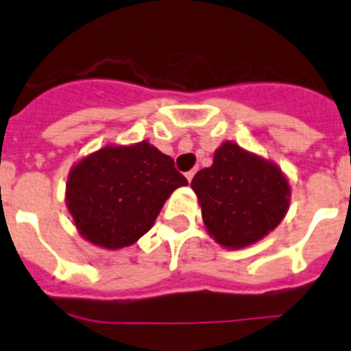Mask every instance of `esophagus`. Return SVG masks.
<instances>
[{
    "mask_svg": "<svg viewBox=\"0 0 351 351\" xmlns=\"http://www.w3.org/2000/svg\"><path fill=\"white\" fill-rule=\"evenodd\" d=\"M193 176H195V170H190V172H186V179H188V181L191 182V179H193Z\"/></svg>",
    "mask_w": 351,
    "mask_h": 351,
    "instance_id": "1",
    "label": "esophagus"
}]
</instances>
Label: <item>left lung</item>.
I'll return each instance as SVG.
<instances>
[{
	"label": "left lung",
	"mask_w": 351,
	"mask_h": 351,
	"mask_svg": "<svg viewBox=\"0 0 351 351\" xmlns=\"http://www.w3.org/2000/svg\"><path fill=\"white\" fill-rule=\"evenodd\" d=\"M207 230L221 246L244 247L274 230L288 209L290 186L271 161L225 142L209 169L191 181Z\"/></svg>",
	"instance_id": "1"
}]
</instances>
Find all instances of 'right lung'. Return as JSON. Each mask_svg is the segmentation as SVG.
Segmentation results:
<instances>
[{
    "label": "right lung",
    "instance_id": "1",
    "mask_svg": "<svg viewBox=\"0 0 351 351\" xmlns=\"http://www.w3.org/2000/svg\"><path fill=\"white\" fill-rule=\"evenodd\" d=\"M186 184L172 158L147 142L104 147L73 167L66 204L84 239L117 250L151 230L170 193Z\"/></svg>",
    "mask_w": 351,
    "mask_h": 351
}]
</instances>
